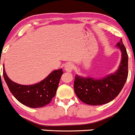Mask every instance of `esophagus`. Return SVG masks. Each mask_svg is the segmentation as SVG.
I'll list each match as a JSON object with an SVG mask.
<instances>
[{
    "label": "esophagus",
    "mask_w": 135,
    "mask_h": 135,
    "mask_svg": "<svg viewBox=\"0 0 135 135\" xmlns=\"http://www.w3.org/2000/svg\"><path fill=\"white\" fill-rule=\"evenodd\" d=\"M73 65L71 64H67L65 65L64 69L66 71L71 72L72 70H73Z\"/></svg>",
    "instance_id": "1"
}]
</instances>
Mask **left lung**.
Masks as SVG:
<instances>
[{
  "label": "left lung",
  "instance_id": "obj_1",
  "mask_svg": "<svg viewBox=\"0 0 135 135\" xmlns=\"http://www.w3.org/2000/svg\"><path fill=\"white\" fill-rule=\"evenodd\" d=\"M122 52L118 69L100 79L76 75L74 91L79 99L90 105H101L114 99L119 94L128 76V55L122 40L116 44Z\"/></svg>",
  "mask_w": 135,
  "mask_h": 135
}]
</instances>
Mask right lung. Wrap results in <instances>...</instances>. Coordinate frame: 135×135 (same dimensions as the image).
Instances as JSON below:
<instances>
[{
	"label": "right lung",
	"instance_id": "1",
	"mask_svg": "<svg viewBox=\"0 0 135 135\" xmlns=\"http://www.w3.org/2000/svg\"><path fill=\"white\" fill-rule=\"evenodd\" d=\"M62 74V69H59L52 71L40 83L32 85H22L10 80L7 76L4 66L3 69L4 78L12 95L21 103L34 109L43 107L50 103L56 95Z\"/></svg>",
	"mask_w": 135,
	"mask_h": 135
}]
</instances>
